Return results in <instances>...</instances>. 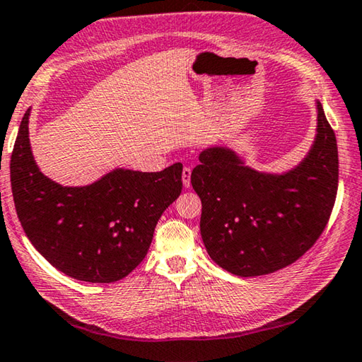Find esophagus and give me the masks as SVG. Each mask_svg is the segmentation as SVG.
Segmentation results:
<instances>
[{"mask_svg":"<svg viewBox=\"0 0 362 362\" xmlns=\"http://www.w3.org/2000/svg\"><path fill=\"white\" fill-rule=\"evenodd\" d=\"M191 167L182 168V185H185V187H191Z\"/></svg>","mask_w":362,"mask_h":362,"instance_id":"1","label":"esophagus"}]
</instances>
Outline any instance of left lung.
Masks as SVG:
<instances>
[{"instance_id":"1","label":"left lung","mask_w":362,"mask_h":362,"mask_svg":"<svg viewBox=\"0 0 362 362\" xmlns=\"http://www.w3.org/2000/svg\"><path fill=\"white\" fill-rule=\"evenodd\" d=\"M316 106L315 143L288 173L252 170L224 146L199 156L191 182L202 200V238L213 261L230 274H274L305 255L326 229L337 195L339 152L320 101Z\"/></svg>"}]
</instances>
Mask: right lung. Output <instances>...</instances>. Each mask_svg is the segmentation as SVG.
I'll return each instance as SVG.
<instances>
[{"mask_svg":"<svg viewBox=\"0 0 362 362\" xmlns=\"http://www.w3.org/2000/svg\"><path fill=\"white\" fill-rule=\"evenodd\" d=\"M28 117L30 110L11 156V186L31 245L76 280H122L148 255L157 221L180 197L182 165L157 173L117 168L90 186L63 187L37 168Z\"/></svg>","mask_w":362,"mask_h":362,"instance_id":"right-lung-1","label":"right lung"}]
</instances>
